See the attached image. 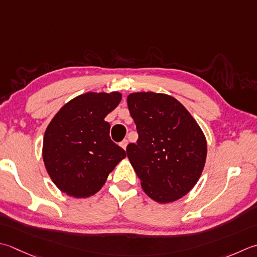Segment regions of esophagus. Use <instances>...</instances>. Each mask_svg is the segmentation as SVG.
<instances>
[{
  "label": "esophagus",
  "instance_id": "34e87169",
  "mask_svg": "<svg viewBox=\"0 0 257 257\" xmlns=\"http://www.w3.org/2000/svg\"><path fill=\"white\" fill-rule=\"evenodd\" d=\"M120 146H121V148H123L125 150V148H127V146H128V140L127 139L122 140V142L120 143Z\"/></svg>",
  "mask_w": 257,
  "mask_h": 257
}]
</instances>
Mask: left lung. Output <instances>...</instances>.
Segmentation results:
<instances>
[{"label": "left lung", "instance_id": "1", "mask_svg": "<svg viewBox=\"0 0 257 257\" xmlns=\"http://www.w3.org/2000/svg\"><path fill=\"white\" fill-rule=\"evenodd\" d=\"M137 125V144L127 156L155 202L172 203L188 194L203 173L207 142L197 121L177 99L156 92H133L127 97Z\"/></svg>", "mask_w": 257, "mask_h": 257}]
</instances>
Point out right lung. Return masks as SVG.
I'll return each instance as SVG.
<instances>
[{
    "label": "right lung",
    "instance_id": "add662e5",
    "mask_svg": "<svg viewBox=\"0 0 257 257\" xmlns=\"http://www.w3.org/2000/svg\"><path fill=\"white\" fill-rule=\"evenodd\" d=\"M120 92H87L70 100L45 129L42 157L54 185L74 198L102 188L125 152L110 139L107 114L121 101Z\"/></svg>",
    "mask_w": 257,
    "mask_h": 257
}]
</instances>
